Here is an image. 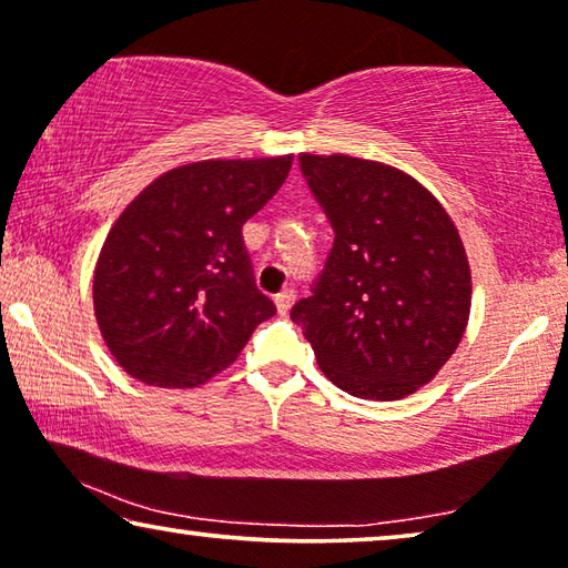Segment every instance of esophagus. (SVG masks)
Returning <instances> with one entry per match:
<instances>
[{
	"instance_id": "34e87169",
	"label": "esophagus",
	"mask_w": 568,
	"mask_h": 568,
	"mask_svg": "<svg viewBox=\"0 0 568 568\" xmlns=\"http://www.w3.org/2000/svg\"><path fill=\"white\" fill-rule=\"evenodd\" d=\"M293 301H295V293H293V291H287V287H285V291L277 293V295H275V308H277V314L285 316L287 311H291Z\"/></svg>"
}]
</instances>
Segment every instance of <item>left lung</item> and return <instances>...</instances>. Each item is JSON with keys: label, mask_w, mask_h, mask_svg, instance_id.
I'll list each match as a JSON object with an SVG mask.
<instances>
[{"label": "left lung", "mask_w": 568, "mask_h": 568, "mask_svg": "<svg viewBox=\"0 0 568 568\" xmlns=\"http://www.w3.org/2000/svg\"><path fill=\"white\" fill-rule=\"evenodd\" d=\"M298 162L334 244L291 318L334 386L375 402L409 396L440 373L466 332L470 267L458 229L396 166L345 154Z\"/></svg>", "instance_id": "1"}]
</instances>
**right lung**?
<instances>
[{
  "mask_svg": "<svg viewBox=\"0 0 568 568\" xmlns=\"http://www.w3.org/2000/svg\"><path fill=\"white\" fill-rule=\"evenodd\" d=\"M291 164V154L182 164L121 213L92 298L102 339L128 375L162 388L203 386L275 314L254 285L242 226Z\"/></svg>",
  "mask_w": 568,
  "mask_h": 568,
  "instance_id": "right-lung-1",
  "label": "right lung"
}]
</instances>
